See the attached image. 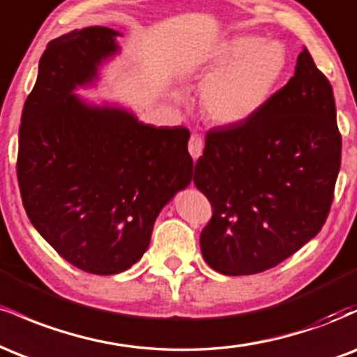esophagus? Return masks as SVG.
Here are the masks:
<instances>
[{
  "instance_id": "1",
  "label": "esophagus",
  "mask_w": 357,
  "mask_h": 357,
  "mask_svg": "<svg viewBox=\"0 0 357 357\" xmlns=\"http://www.w3.org/2000/svg\"><path fill=\"white\" fill-rule=\"evenodd\" d=\"M203 147H204L203 137L198 136V134H192L190 142H188V151H190L192 159H198L199 155L203 154Z\"/></svg>"
}]
</instances>
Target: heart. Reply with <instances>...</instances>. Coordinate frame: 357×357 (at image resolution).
Masks as SVG:
<instances>
[{
  "label": "heart",
  "mask_w": 357,
  "mask_h": 357,
  "mask_svg": "<svg viewBox=\"0 0 357 357\" xmlns=\"http://www.w3.org/2000/svg\"><path fill=\"white\" fill-rule=\"evenodd\" d=\"M287 68L282 43L235 36L210 59L191 65L186 79H208L202 90L204 116L220 126H236L255 117L280 84ZM178 99V93H173Z\"/></svg>",
  "instance_id": "obj_1"
}]
</instances>
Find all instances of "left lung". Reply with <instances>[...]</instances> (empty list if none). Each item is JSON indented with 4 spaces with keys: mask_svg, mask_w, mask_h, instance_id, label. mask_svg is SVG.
<instances>
[{
    "mask_svg": "<svg viewBox=\"0 0 357 357\" xmlns=\"http://www.w3.org/2000/svg\"><path fill=\"white\" fill-rule=\"evenodd\" d=\"M341 147L333 87L304 48L255 117L206 132L192 178L213 206L199 236L206 264L252 275L312 240L333 204Z\"/></svg>",
    "mask_w": 357,
    "mask_h": 357,
    "instance_id": "8db88e82",
    "label": "left lung"
}]
</instances>
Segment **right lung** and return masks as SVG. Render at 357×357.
Masks as SVG:
<instances>
[{"label": "right lung", "instance_id": "right-lung-1", "mask_svg": "<svg viewBox=\"0 0 357 357\" xmlns=\"http://www.w3.org/2000/svg\"><path fill=\"white\" fill-rule=\"evenodd\" d=\"M112 28L48 43L24 102L16 173L28 218L60 257L96 275L130 268L165 204L191 183L190 130L142 124L127 109L73 93L119 53Z\"/></svg>", "mask_w": 357, "mask_h": 357}]
</instances>
